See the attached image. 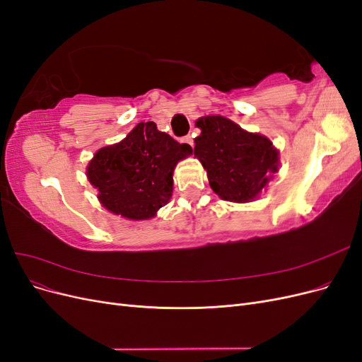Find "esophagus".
Masks as SVG:
<instances>
[{
    "mask_svg": "<svg viewBox=\"0 0 362 362\" xmlns=\"http://www.w3.org/2000/svg\"><path fill=\"white\" fill-rule=\"evenodd\" d=\"M181 141H182V144H187V145L193 146V139H192V136H184V137L181 139Z\"/></svg>",
    "mask_w": 362,
    "mask_h": 362,
    "instance_id": "obj_1",
    "label": "esophagus"
}]
</instances>
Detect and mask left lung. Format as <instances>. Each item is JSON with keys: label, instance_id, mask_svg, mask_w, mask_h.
I'll return each instance as SVG.
<instances>
[{"label": "left lung", "instance_id": "obj_1", "mask_svg": "<svg viewBox=\"0 0 362 362\" xmlns=\"http://www.w3.org/2000/svg\"><path fill=\"white\" fill-rule=\"evenodd\" d=\"M202 133L194 139L211 189L225 201L249 202L278 172V151L264 136L252 134L223 116L196 122Z\"/></svg>", "mask_w": 362, "mask_h": 362}]
</instances>
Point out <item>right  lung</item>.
Wrapping results in <instances>:
<instances>
[{
  "mask_svg": "<svg viewBox=\"0 0 362 362\" xmlns=\"http://www.w3.org/2000/svg\"><path fill=\"white\" fill-rule=\"evenodd\" d=\"M190 154L187 144L161 133L154 122H140L120 144L96 152L87 178L107 210L133 221L151 218L169 202L173 169Z\"/></svg>",
  "mask_w": 362,
  "mask_h": 362,
  "instance_id": "right-lung-1",
  "label": "right lung"
}]
</instances>
